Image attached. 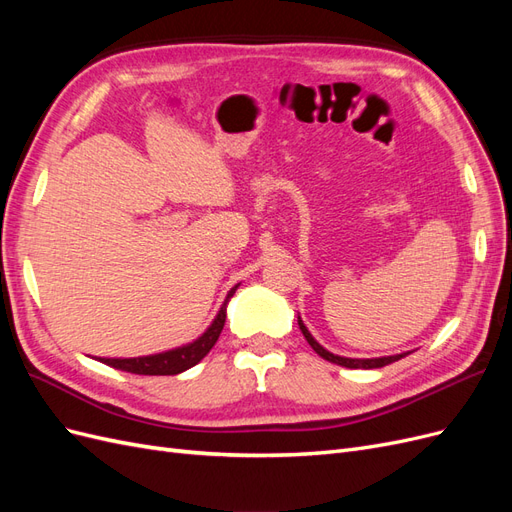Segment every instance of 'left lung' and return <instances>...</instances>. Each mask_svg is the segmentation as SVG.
Instances as JSON below:
<instances>
[{"label":"left lung","mask_w":512,"mask_h":512,"mask_svg":"<svg viewBox=\"0 0 512 512\" xmlns=\"http://www.w3.org/2000/svg\"><path fill=\"white\" fill-rule=\"evenodd\" d=\"M299 327H301V331H303V335L307 337V342H309V346H312L322 359H327V361H331V363H337V365H346V367H378L380 363H384V359H344V356H335V354H331L329 350H324L316 339L309 335V331L305 329V324L301 322V318H299Z\"/></svg>","instance_id":"left-lung-1"}]
</instances>
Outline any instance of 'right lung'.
Instances as JSON below:
<instances>
[{"mask_svg": "<svg viewBox=\"0 0 512 512\" xmlns=\"http://www.w3.org/2000/svg\"><path fill=\"white\" fill-rule=\"evenodd\" d=\"M213 322L209 331L198 339V342L173 350V352H164L156 356H145V359H104V363L113 365L117 369H126L132 371V374H149V376H175L181 374V371L194 367L203 356L213 348L215 339L220 337V331L224 327V320L220 322L219 327L215 328ZM102 361V359H100Z\"/></svg>", "mask_w": 512, "mask_h": 512, "instance_id": "obj_1", "label": "right lung"}]
</instances>
